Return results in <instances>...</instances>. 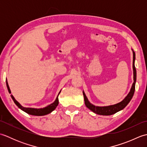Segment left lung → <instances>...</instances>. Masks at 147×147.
I'll list each match as a JSON object with an SVG mask.
<instances>
[{"label": "left lung", "instance_id": "8db88e82", "mask_svg": "<svg viewBox=\"0 0 147 147\" xmlns=\"http://www.w3.org/2000/svg\"><path fill=\"white\" fill-rule=\"evenodd\" d=\"M133 51V80L134 82L131 88L130 92L124 98L121 102L117 103L116 104L108 105V106H103V107H99V106H95L91 104L88 100V98L86 97L85 92L83 91V94L84 96V100H85V104L87 108H88L90 111L94 112V113L102 115H112L116 112L120 111L126 107L129 104L133 96L134 95L135 90V83L136 81V71L135 66V53Z\"/></svg>", "mask_w": 147, "mask_h": 147}]
</instances>
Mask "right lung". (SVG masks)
Segmentation results:
<instances>
[{
	"label": "right lung",
	"instance_id": "obj_1",
	"mask_svg": "<svg viewBox=\"0 0 147 147\" xmlns=\"http://www.w3.org/2000/svg\"><path fill=\"white\" fill-rule=\"evenodd\" d=\"M6 85H7V89H8V91L9 93H11V90L9 88V86L8 85V83L7 81H6ZM61 91L59 92V94L57 96V98H56L55 100L52 103V104H50L49 105L47 106V107H45L43 108H40V109H36V108H31V107H24L22 106L20 103H19L14 98V97L12 95H11V98L13 100L14 102L16 104L18 107L20 108V109H21L22 111H23L24 112H26L27 114H30V115H37V116H41V115H45L47 114H49L50 113H51V112L54 111L55 108L57 107V106L59 104V98H58V96L59 95V93H61Z\"/></svg>",
	"mask_w": 147,
	"mask_h": 147
}]
</instances>
